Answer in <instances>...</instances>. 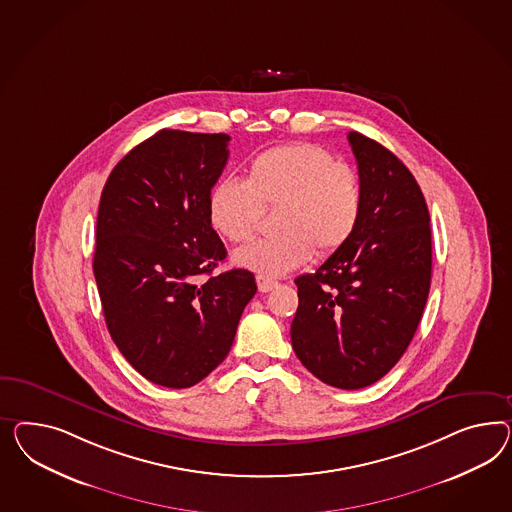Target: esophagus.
I'll return each instance as SVG.
<instances>
[{"mask_svg": "<svg viewBox=\"0 0 512 512\" xmlns=\"http://www.w3.org/2000/svg\"><path fill=\"white\" fill-rule=\"evenodd\" d=\"M277 281L270 279V277L257 276V287L261 292H270L276 287Z\"/></svg>", "mask_w": 512, "mask_h": 512, "instance_id": "1", "label": "esophagus"}]
</instances>
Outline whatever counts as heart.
Returning <instances> with one entry per match:
<instances>
[{
    "instance_id": "1",
    "label": "heart",
    "mask_w": 512,
    "mask_h": 512,
    "mask_svg": "<svg viewBox=\"0 0 512 512\" xmlns=\"http://www.w3.org/2000/svg\"><path fill=\"white\" fill-rule=\"evenodd\" d=\"M276 210V235L238 249L235 263L279 277L345 248L358 229L363 192L358 171L317 143H291L249 160L246 180L220 179L208 195V221L229 242L255 233L264 208Z\"/></svg>"
}]
</instances>
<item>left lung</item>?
Instances as JSON below:
<instances>
[{"label": "left lung", "mask_w": 512, "mask_h": 512, "mask_svg": "<svg viewBox=\"0 0 512 512\" xmlns=\"http://www.w3.org/2000/svg\"><path fill=\"white\" fill-rule=\"evenodd\" d=\"M363 208L356 233L315 274L296 277L292 348L328 386L361 389L389 373L414 337L432 274L429 208L408 167L360 132Z\"/></svg>", "instance_id": "left-lung-1"}]
</instances>
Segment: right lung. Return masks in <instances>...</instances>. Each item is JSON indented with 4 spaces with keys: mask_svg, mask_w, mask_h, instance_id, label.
Here are the masks:
<instances>
[{
    "mask_svg": "<svg viewBox=\"0 0 512 512\" xmlns=\"http://www.w3.org/2000/svg\"><path fill=\"white\" fill-rule=\"evenodd\" d=\"M229 139L160 130L113 167L100 195L93 272L106 326L158 386L192 387L212 373L257 292L248 270L212 276L227 249L208 221V195Z\"/></svg>",
    "mask_w": 512,
    "mask_h": 512,
    "instance_id": "right-lung-1",
    "label": "right lung"
}]
</instances>
